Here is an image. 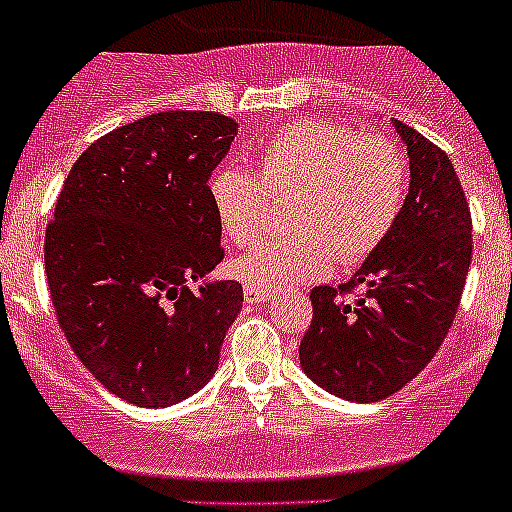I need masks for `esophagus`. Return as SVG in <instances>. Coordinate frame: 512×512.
<instances>
[{
    "mask_svg": "<svg viewBox=\"0 0 512 512\" xmlns=\"http://www.w3.org/2000/svg\"><path fill=\"white\" fill-rule=\"evenodd\" d=\"M243 297H246V302H251V305H256V302L274 300V295H271L269 289L253 287V284H246V289H243Z\"/></svg>",
    "mask_w": 512,
    "mask_h": 512,
    "instance_id": "1",
    "label": "esophagus"
}]
</instances>
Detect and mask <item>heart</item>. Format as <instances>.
Here are the masks:
<instances>
[{"label":"heart","instance_id":"heart-1","mask_svg":"<svg viewBox=\"0 0 512 512\" xmlns=\"http://www.w3.org/2000/svg\"><path fill=\"white\" fill-rule=\"evenodd\" d=\"M408 184L405 153L387 135L297 120L259 148L256 174L220 166L207 192L223 238L238 248L251 246L264 230L268 194H292V233L259 243L233 264L246 284L277 292L318 279L333 256L346 266L372 256L395 230Z\"/></svg>","mask_w":512,"mask_h":512}]
</instances>
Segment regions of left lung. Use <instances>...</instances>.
<instances>
[{
    "mask_svg": "<svg viewBox=\"0 0 512 512\" xmlns=\"http://www.w3.org/2000/svg\"><path fill=\"white\" fill-rule=\"evenodd\" d=\"M410 192L395 230L341 287L310 292L300 343L307 377L333 395L377 402L436 356L459 310L472 264V215L449 156L405 122ZM359 291L354 303L345 295Z\"/></svg>",
    "mask_w": 512,
    "mask_h": 512,
    "instance_id": "1",
    "label": "left lung"
}]
</instances>
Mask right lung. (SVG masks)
<instances>
[{
	"mask_svg": "<svg viewBox=\"0 0 512 512\" xmlns=\"http://www.w3.org/2000/svg\"><path fill=\"white\" fill-rule=\"evenodd\" d=\"M233 117L169 110L94 140L45 228V277L63 336L122 400L166 408L205 387L243 307L233 279L207 282L225 251L210 176Z\"/></svg>",
	"mask_w": 512,
	"mask_h": 512,
	"instance_id": "obj_1",
	"label": "right lung"
}]
</instances>
